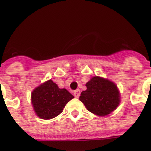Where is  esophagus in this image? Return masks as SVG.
I'll return each instance as SVG.
<instances>
[{"mask_svg":"<svg viewBox=\"0 0 151 151\" xmlns=\"http://www.w3.org/2000/svg\"><path fill=\"white\" fill-rule=\"evenodd\" d=\"M80 93H81L80 89H76V90H75L74 92H73L75 97L78 98V97H79V96H80Z\"/></svg>","mask_w":151,"mask_h":151,"instance_id":"esophagus-1","label":"esophagus"}]
</instances>
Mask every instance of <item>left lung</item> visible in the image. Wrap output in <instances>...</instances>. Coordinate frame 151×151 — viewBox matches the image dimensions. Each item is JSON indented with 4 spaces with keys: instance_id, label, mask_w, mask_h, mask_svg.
Returning a JSON list of instances; mask_svg holds the SVG:
<instances>
[{
    "instance_id": "8db88e82",
    "label": "left lung",
    "mask_w": 151,
    "mask_h": 151,
    "mask_svg": "<svg viewBox=\"0 0 151 151\" xmlns=\"http://www.w3.org/2000/svg\"><path fill=\"white\" fill-rule=\"evenodd\" d=\"M86 86L87 89L81 93L79 100L89 112L103 116L116 109L119 103V94L114 83L96 76Z\"/></svg>"
}]
</instances>
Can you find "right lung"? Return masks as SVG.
<instances>
[{
    "instance_id": "1",
    "label": "right lung",
    "mask_w": 151,
    "mask_h": 151,
    "mask_svg": "<svg viewBox=\"0 0 151 151\" xmlns=\"http://www.w3.org/2000/svg\"><path fill=\"white\" fill-rule=\"evenodd\" d=\"M73 96L65 89H60L52 80L37 87L32 93V103L38 117L50 119L59 115Z\"/></svg>"
}]
</instances>
